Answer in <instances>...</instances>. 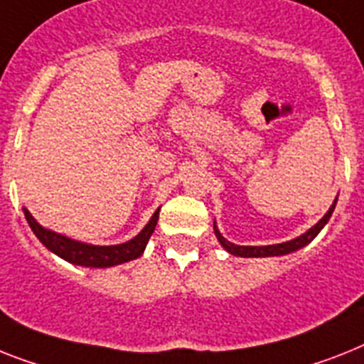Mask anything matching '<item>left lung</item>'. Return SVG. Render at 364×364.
<instances>
[{"label":"left lung","mask_w":364,"mask_h":364,"mask_svg":"<svg viewBox=\"0 0 364 364\" xmlns=\"http://www.w3.org/2000/svg\"><path fill=\"white\" fill-rule=\"evenodd\" d=\"M335 204H337V200L333 203L329 212H327V214L323 215V218L320 219L312 229H309L307 232L301 234V236H297L296 240L277 243V245H262V247H257V245H236V243H230L229 240H225L215 225H214V230L219 243H221V245H223L230 255H236V257H279V255H288V253H292V251H297V249H301L303 245H307V243H311L312 240L316 238L318 232L326 227V223L329 221V218H331L333 210H335Z\"/></svg>","instance_id":"8db88e82"}]
</instances>
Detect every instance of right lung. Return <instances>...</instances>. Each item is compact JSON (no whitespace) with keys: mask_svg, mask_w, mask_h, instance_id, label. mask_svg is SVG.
<instances>
[{"mask_svg":"<svg viewBox=\"0 0 364 364\" xmlns=\"http://www.w3.org/2000/svg\"><path fill=\"white\" fill-rule=\"evenodd\" d=\"M23 215H26L27 223H29L31 230L35 232V236L52 253H55L57 257L65 258V260L72 264H77V266H87V268H109V266L128 262V260H134V258L143 255L146 242H149V238L156 229L160 210H156L149 225L134 240L121 243V245H104V247L102 245H87V243L74 242V240L67 238V236H61V234L44 229V227H41L35 221V218L26 208H23Z\"/></svg>","mask_w":364,"mask_h":364,"instance_id":"add662e5","label":"right lung"}]
</instances>
